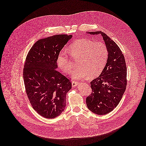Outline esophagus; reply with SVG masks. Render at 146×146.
<instances>
[{"mask_svg":"<svg viewBox=\"0 0 146 146\" xmlns=\"http://www.w3.org/2000/svg\"><path fill=\"white\" fill-rule=\"evenodd\" d=\"M78 84H79V83H78V82L73 81V82H72V86L73 87H75V86H77Z\"/></svg>","mask_w":146,"mask_h":146,"instance_id":"esophagus-1","label":"esophagus"}]
</instances>
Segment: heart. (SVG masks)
I'll return each instance as SVG.
<instances>
[{
  "label": "heart",
  "mask_w": 146,
  "mask_h": 146,
  "mask_svg": "<svg viewBox=\"0 0 146 146\" xmlns=\"http://www.w3.org/2000/svg\"><path fill=\"white\" fill-rule=\"evenodd\" d=\"M69 52L73 58L80 57L78 65L72 78L83 79L89 75L91 78L98 76L102 72L107 61L108 52L104 43L94 42L88 39H79L69 46ZM57 63L63 71L70 73L73 68L71 58L65 52H61L57 57Z\"/></svg>",
  "instance_id": "1"
}]
</instances>
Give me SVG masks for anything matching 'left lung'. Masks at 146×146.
Segmentation results:
<instances>
[{
	"label": "left lung",
	"mask_w": 146,
	"mask_h": 146,
	"mask_svg": "<svg viewBox=\"0 0 146 146\" xmlns=\"http://www.w3.org/2000/svg\"><path fill=\"white\" fill-rule=\"evenodd\" d=\"M102 35L108 56L99 77L90 82L92 93L86 98L88 108L93 113L103 115L111 112L119 104L127 84L124 56L116 43L102 31L88 32Z\"/></svg>",
	"instance_id": "left-lung-1"
}]
</instances>
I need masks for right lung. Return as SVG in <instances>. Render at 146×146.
Segmentation results:
<instances>
[{"label":"right lung","instance_id":"obj_1","mask_svg":"<svg viewBox=\"0 0 146 146\" xmlns=\"http://www.w3.org/2000/svg\"><path fill=\"white\" fill-rule=\"evenodd\" d=\"M72 35H56L36 42L29 50L23 77L26 92L35 111L53 119L64 111L67 93L72 84L59 71L57 57Z\"/></svg>","mask_w":146,"mask_h":146}]
</instances>
